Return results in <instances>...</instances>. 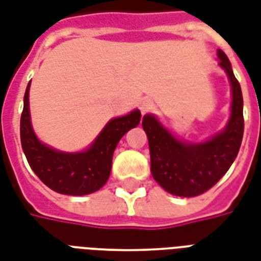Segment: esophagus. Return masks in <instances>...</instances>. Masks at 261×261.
Masks as SVG:
<instances>
[{
	"instance_id": "1",
	"label": "esophagus",
	"mask_w": 261,
	"mask_h": 261,
	"mask_svg": "<svg viewBox=\"0 0 261 261\" xmlns=\"http://www.w3.org/2000/svg\"><path fill=\"white\" fill-rule=\"evenodd\" d=\"M152 106H153V103H152V101L150 99H148V98H145V99H142L140 103V109H141V113L142 115H145V113H148V112L152 109Z\"/></svg>"
}]
</instances>
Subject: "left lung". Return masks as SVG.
I'll use <instances>...</instances> for the list:
<instances>
[{"instance_id":"left-lung-1","label":"left lung","mask_w":261,"mask_h":261,"mask_svg":"<svg viewBox=\"0 0 261 261\" xmlns=\"http://www.w3.org/2000/svg\"><path fill=\"white\" fill-rule=\"evenodd\" d=\"M220 66L228 74L232 87L231 117L223 133L203 144L181 142L170 134L153 116L142 119L150 152V173L156 182L177 196H198L217 184L238 155L244 137V99L228 58L221 49Z\"/></svg>"}]
</instances>
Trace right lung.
<instances>
[{
    "label": "right lung",
    "mask_w": 261,
    "mask_h": 261,
    "mask_svg": "<svg viewBox=\"0 0 261 261\" xmlns=\"http://www.w3.org/2000/svg\"><path fill=\"white\" fill-rule=\"evenodd\" d=\"M29 88L30 83L23 98L20 141L33 171L48 188L58 194L80 196L102 188L111 175L116 146L127 131L140 124L141 112L134 111L109 121L86 152L65 153L41 144L34 134L29 112Z\"/></svg>",
    "instance_id": "right-lung-1"
}]
</instances>
